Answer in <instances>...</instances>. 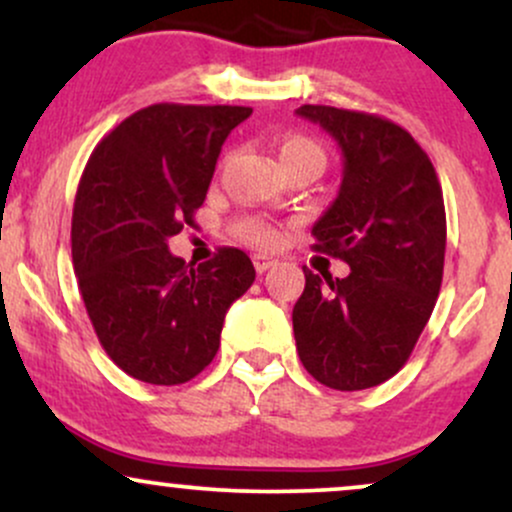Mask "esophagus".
Here are the masks:
<instances>
[{"mask_svg": "<svg viewBox=\"0 0 512 512\" xmlns=\"http://www.w3.org/2000/svg\"><path fill=\"white\" fill-rule=\"evenodd\" d=\"M252 264H255L257 274H264L267 269L274 267L276 260H274V257H267V255H255V257H252Z\"/></svg>", "mask_w": 512, "mask_h": 512, "instance_id": "34e87169", "label": "esophagus"}]
</instances>
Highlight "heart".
<instances>
[{"label":"heart","mask_w":512,"mask_h":512,"mask_svg":"<svg viewBox=\"0 0 512 512\" xmlns=\"http://www.w3.org/2000/svg\"><path fill=\"white\" fill-rule=\"evenodd\" d=\"M279 158L281 161H291V158H313V161L325 166V151H322L320 144L308 137H286L284 142L279 144ZM245 238H248L252 245H260V248H272V245L279 243V233H276L272 226H264V223H250V226L245 228Z\"/></svg>","instance_id":"b5f03b06"}]
</instances>
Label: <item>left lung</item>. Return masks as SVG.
Listing matches in <instances>:
<instances>
[{"label": "left lung", "mask_w": 512, "mask_h": 512, "mask_svg": "<svg viewBox=\"0 0 512 512\" xmlns=\"http://www.w3.org/2000/svg\"><path fill=\"white\" fill-rule=\"evenodd\" d=\"M342 149V185L313 226L315 250L349 276L305 272L293 305L301 363L317 383L354 392L407 363L436 305L445 262V204L431 158L385 117L301 105Z\"/></svg>", "instance_id": "left-lung-1"}]
</instances>
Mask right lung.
<instances>
[{"instance_id":"1","label":"right lung","mask_w":512,"mask_h":512,"mask_svg":"<svg viewBox=\"0 0 512 512\" xmlns=\"http://www.w3.org/2000/svg\"><path fill=\"white\" fill-rule=\"evenodd\" d=\"M243 105L158 103L122 120L88 158L72 216V260L105 354L149 385L209 366L223 317L255 281L250 257L219 248L190 267L168 238L195 223Z\"/></svg>"}]
</instances>
